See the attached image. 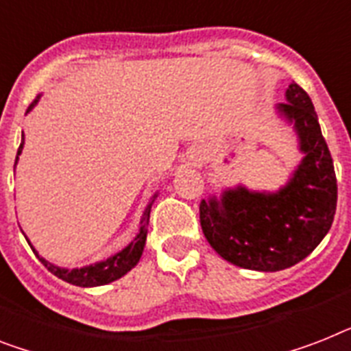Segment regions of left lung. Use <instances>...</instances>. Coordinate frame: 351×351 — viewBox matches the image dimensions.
Returning <instances> with one entry per match:
<instances>
[{
  "mask_svg": "<svg viewBox=\"0 0 351 351\" xmlns=\"http://www.w3.org/2000/svg\"><path fill=\"white\" fill-rule=\"evenodd\" d=\"M279 111L295 131L303 162L276 195L245 187L225 191L221 200L200 202V223L210 247L241 269L276 272L299 263L321 243L337 207V178L314 104L292 82Z\"/></svg>",
  "mask_w": 351,
  "mask_h": 351,
  "instance_id": "8db88e82",
  "label": "left lung"
}]
</instances>
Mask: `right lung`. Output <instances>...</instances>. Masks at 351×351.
Wrapping results in <instances>:
<instances>
[{"instance_id": "obj_1", "label": "right lung", "mask_w": 351, "mask_h": 351, "mask_svg": "<svg viewBox=\"0 0 351 351\" xmlns=\"http://www.w3.org/2000/svg\"><path fill=\"white\" fill-rule=\"evenodd\" d=\"M36 101L28 106V111L32 110ZM23 149V141L19 144L18 149V156L21 155ZM18 156H16V164H18ZM153 204V202H151ZM151 204L147 205V209L144 210V216H142L141 221V232L136 234V238L128 245L126 249L121 250L119 254L111 256L110 259L106 261H101V263L95 265H88V267H82V269H59L56 265L48 263L47 259H43L41 256L37 254L36 249H32L36 252V256L39 258L45 267H47L53 276H57L62 281H66V283L77 285V287H101V285L111 283V281H115V279L122 278L124 274H128L136 263H138V259L142 256V250H144V245H146V236H147V225H149V213H151ZM30 245V243H28Z\"/></svg>"}]
</instances>
